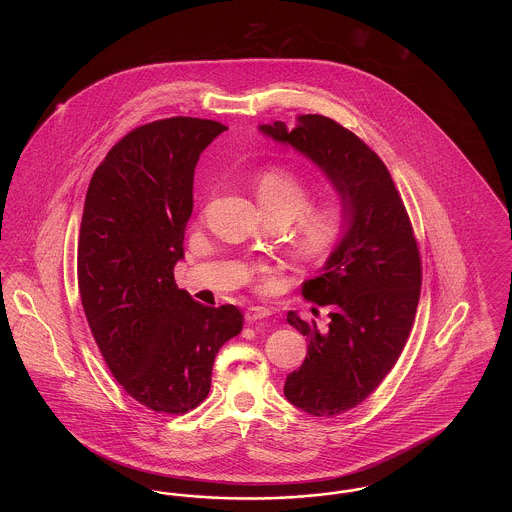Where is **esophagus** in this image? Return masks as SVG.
Returning <instances> with one entry per match:
<instances>
[{
  "label": "esophagus",
  "instance_id": "esophagus-1",
  "mask_svg": "<svg viewBox=\"0 0 512 512\" xmlns=\"http://www.w3.org/2000/svg\"><path fill=\"white\" fill-rule=\"evenodd\" d=\"M268 315H270V311H268L267 307H249L245 311V320L247 322H257L261 318H267Z\"/></svg>",
  "mask_w": 512,
  "mask_h": 512
}]
</instances>
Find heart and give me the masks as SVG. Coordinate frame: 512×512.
Returning <instances> with one entry per match:
<instances>
[{
  "instance_id": "heart-1",
  "label": "heart",
  "mask_w": 512,
  "mask_h": 512,
  "mask_svg": "<svg viewBox=\"0 0 512 512\" xmlns=\"http://www.w3.org/2000/svg\"><path fill=\"white\" fill-rule=\"evenodd\" d=\"M257 197L267 215H280L284 219H297L295 244L307 257L326 255L345 230L347 213L340 199H324L307 207V184L288 169L272 167L257 176Z\"/></svg>"
}]
</instances>
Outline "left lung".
Wrapping results in <instances>:
<instances>
[{
	"label": "left lung",
	"mask_w": 512,
	"mask_h": 512,
	"mask_svg": "<svg viewBox=\"0 0 512 512\" xmlns=\"http://www.w3.org/2000/svg\"><path fill=\"white\" fill-rule=\"evenodd\" d=\"M259 130L313 161L347 213L320 274L303 282V295L328 307L330 320L318 326L288 313L307 336V357L284 384L297 409L338 416L380 386L409 338L422 284L413 226L382 159L338 122L299 115L292 130L282 121Z\"/></svg>",
	"instance_id": "1"
}]
</instances>
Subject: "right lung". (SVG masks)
<instances>
[{
    "instance_id": "right-lung-1",
    "label": "right lung",
    "mask_w": 512,
    "mask_h": 512,
    "mask_svg": "<svg viewBox=\"0 0 512 512\" xmlns=\"http://www.w3.org/2000/svg\"><path fill=\"white\" fill-rule=\"evenodd\" d=\"M226 126L172 117L128 132L84 201L78 290L94 340L124 391L157 413L195 409L220 347L238 336L234 305L207 307L174 282L194 211V172Z\"/></svg>"
}]
</instances>
